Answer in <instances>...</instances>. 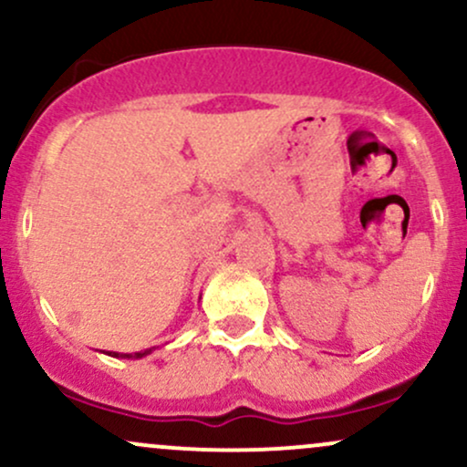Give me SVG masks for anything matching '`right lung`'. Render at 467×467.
Wrapping results in <instances>:
<instances>
[{
  "label": "right lung",
  "mask_w": 467,
  "mask_h": 467,
  "mask_svg": "<svg viewBox=\"0 0 467 467\" xmlns=\"http://www.w3.org/2000/svg\"><path fill=\"white\" fill-rule=\"evenodd\" d=\"M149 353H151V349L138 351V353H116V351H109V353H107V356H111V358H133V360H138V358L149 356Z\"/></svg>",
  "instance_id": "add662e5"
}]
</instances>
